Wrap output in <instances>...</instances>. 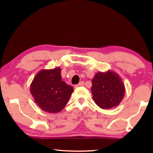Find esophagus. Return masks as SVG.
<instances>
[{
  "label": "esophagus",
  "mask_w": 153,
  "mask_h": 153,
  "mask_svg": "<svg viewBox=\"0 0 153 153\" xmlns=\"http://www.w3.org/2000/svg\"><path fill=\"white\" fill-rule=\"evenodd\" d=\"M84 85V82H83V81H81L78 84H77V85H76V88H78V87H80V86H83Z\"/></svg>",
  "instance_id": "obj_1"
}]
</instances>
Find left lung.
<instances>
[{"instance_id": "1", "label": "left lung", "mask_w": 153, "mask_h": 153, "mask_svg": "<svg viewBox=\"0 0 153 153\" xmlns=\"http://www.w3.org/2000/svg\"><path fill=\"white\" fill-rule=\"evenodd\" d=\"M92 98L98 107L109 109L118 106L125 95V86L115 72H98L92 79Z\"/></svg>"}]
</instances>
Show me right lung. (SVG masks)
Listing matches in <instances>:
<instances>
[{"mask_svg":"<svg viewBox=\"0 0 153 153\" xmlns=\"http://www.w3.org/2000/svg\"><path fill=\"white\" fill-rule=\"evenodd\" d=\"M61 68L42 69L30 85V92L35 102L45 112L59 113L69 101L73 87L62 81Z\"/></svg>","mask_w":153,"mask_h":153,"instance_id":"obj_1","label":"right lung"}]
</instances>
